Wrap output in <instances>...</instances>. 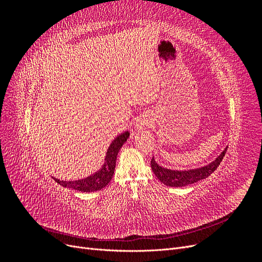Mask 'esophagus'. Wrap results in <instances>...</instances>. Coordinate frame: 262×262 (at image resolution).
<instances>
[{
  "mask_svg": "<svg viewBox=\"0 0 262 262\" xmlns=\"http://www.w3.org/2000/svg\"><path fill=\"white\" fill-rule=\"evenodd\" d=\"M147 125H148V121L146 120V119H144V120H141L140 123H137V128L141 129V128H143V126H147Z\"/></svg>",
  "mask_w": 262,
  "mask_h": 262,
  "instance_id": "obj_1",
  "label": "esophagus"
}]
</instances>
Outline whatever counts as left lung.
Returning a JSON list of instances; mask_svg holds the SVG:
<instances>
[{
    "instance_id": "left-lung-1",
    "label": "left lung",
    "mask_w": 262,
    "mask_h": 262,
    "mask_svg": "<svg viewBox=\"0 0 262 262\" xmlns=\"http://www.w3.org/2000/svg\"><path fill=\"white\" fill-rule=\"evenodd\" d=\"M226 150L227 147H225L223 149V152H222L213 162L201 166V167H196L192 169L179 170L163 167V166H161L155 161L154 156L152 158V161H150V167H152V170L154 172V175L157 177V179L163 182L164 185L168 187H186L188 185H192L194 182L208 178L211 173L219 167V165L225 156Z\"/></svg>"
}]
</instances>
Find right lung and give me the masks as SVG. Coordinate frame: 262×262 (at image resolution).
Here are the masks:
<instances>
[{
  "mask_svg": "<svg viewBox=\"0 0 262 262\" xmlns=\"http://www.w3.org/2000/svg\"><path fill=\"white\" fill-rule=\"evenodd\" d=\"M130 132L124 131L123 133L119 134V136L110 143L107 153L105 156V162L101 165V167L96 171L92 173L89 177H85L80 180H73V181H66L60 180L58 178H54V181L58 182L59 185L64 188H71L77 190L81 192H94L105 188L110 180H112L115 167H116V161L119 150L122 147V145L125 143V141L129 139Z\"/></svg>",
  "mask_w": 262,
  "mask_h": 262,
  "instance_id": "add662e5",
  "label": "right lung"
}]
</instances>
